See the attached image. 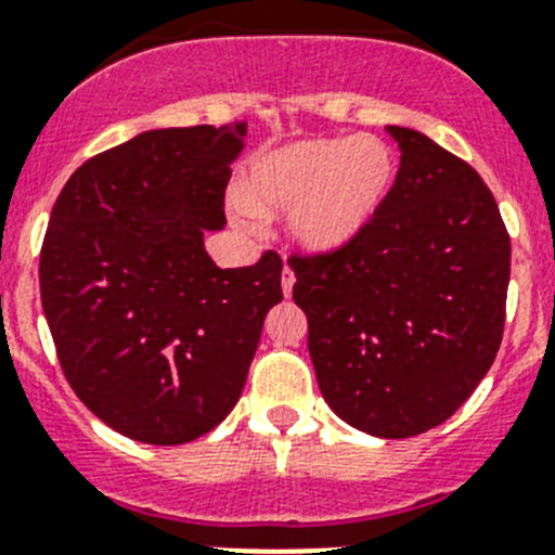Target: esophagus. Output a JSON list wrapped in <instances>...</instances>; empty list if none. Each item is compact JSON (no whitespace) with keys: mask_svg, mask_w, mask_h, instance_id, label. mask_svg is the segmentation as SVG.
<instances>
[{"mask_svg":"<svg viewBox=\"0 0 555 555\" xmlns=\"http://www.w3.org/2000/svg\"><path fill=\"white\" fill-rule=\"evenodd\" d=\"M293 284H295V273L289 271V268H284V271H282V293H284V298H289V295H293Z\"/></svg>","mask_w":555,"mask_h":555,"instance_id":"34e87169","label":"esophagus"}]
</instances>
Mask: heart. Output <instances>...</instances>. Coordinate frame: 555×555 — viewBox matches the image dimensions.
Returning <instances> with one entry per match:
<instances>
[{
    "mask_svg": "<svg viewBox=\"0 0 555 555\" xmlns=\"http://www.w3.org/2000/svg\"><path fill=\"white\" fill-rule=\"evenodd\" d=\"M397 178L395 155L380 139H301L260 153L248 164L235 216L289 210V235L309 251L348 246L383 207Z\"/></svg>",
    "mask_w": 555,
    "mask_h": 555,
    "instance_id": "1",
    "label": "heart"
}]
</instances>
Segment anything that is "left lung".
I'll return each mask as SVG.
<instances>
[{
    "instance_id": "left-lung-1",
    "label": "left lung",
    "mask_w": 555,
    "mask_h": 555,
    "mask_svg": "<svg viewBox=\"0 0 555 555\" xmlns=\"http://www.w3.org/2000/svg\"><path fill=\"white\" fill-rule=\"evenodd\" d=\"M400 172L375 219L336 251L293 254V298L331 411L411 438L447 422L501 348L509 232L470 164L388 126Z\"/></svg>"
}]
</instances>
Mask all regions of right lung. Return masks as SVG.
I'll return each mask as SVG.
<instances>
[{
	"label": "right lung",
	"instance_id": "add662e5",
	"mask_svg": "<svg viewBox=\"0 0 555 555\" xmlns=\"http://www.w3.org/2000/svg\"><path fill=\"white\" fill-rule=\"evenodd\" d=\"M246 122L144 131L85 160L51 210L40 298L81 402L126 438L189 443L235 408L282 257L221 271L205 232L224 227Z\"/></svg>",
	"mask_w": 555,
	"mask_h": 555
}]
</instances>
